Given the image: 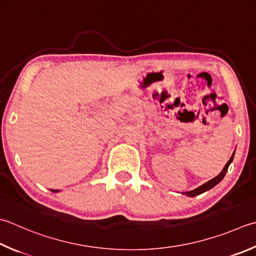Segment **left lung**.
I'll return each instance as SVG.
<instances>
[{
    "label": "left lung",
    "instance_id": "1",
    "mask_svg": "<svg viewBox=\"0 0 256 256\" xmlns=\"http://www.w3.org/2000/svg\"><path fill=\"white\" fill-rule=\"evenodd\" d=\"M233 158H234V153L232 154V156H231V158L228 160V162L225 164V166H224V168L222 170V172L220 173L218 176H215L214 178H212L211 181H208V182H206L205 184H203V185H201V186H198V188H195V190H193V191H190V192H186V193H184V194H186L188 196H196V195H198V194H202V193H204L205 191H208L210 188H212L213 186H215V185H216L218 183H220L222 181V178L225 176V173L228 172V165L231 164V162L233 161Z\"/></svg>",
    "mask_w": 256,
    "mask_h": 256
}]
</instances>
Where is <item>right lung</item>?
<instances>
[{
  "label": "right lung",
  "instance_id": "add662e5",
  "mask_svg": "<svg viewBox=\"0 0 256 256\" xmlns=\"http://www.w3.org/2000/svg\"><path fill=\"white\" fill-rule=\"evenodd\" d=\"M56 192H58V191H56Z\"/></svg>",
  "mask_w": 256,
  "mask_h": 256
}]
</instances>
